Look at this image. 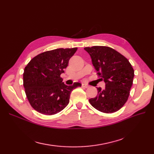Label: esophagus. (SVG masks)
Instances as JSON below:
<instances>
[{
	"mask_svg": "<svg viewBox=\"0 0 154 154\" xmlns=\"http://www.w3.org/2000/svg\"><path fill=\"white\" fill-rule=\"evenodd\" d=\"M82 87L83 88H88L89 86H88L87 84H86V83H82Z\"/></svg>",
	"mask_w": 154,
	"mask_h": 154,
	"instance_id": "obj_1",
	"label": "esophagus"
}]
</instances>
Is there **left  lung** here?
Returning <instances> with one entry per match:
<instances>
[{
	"label": "left lung",
	"instance_id": "8db88e82",
	"mask_svg": "<svg viewBox=\"0 0 154 154\" xmlns=\"http://www.w3.org/2000/svg\"><path fill=\"white\" fill-rule=\"evenodd\" d=\"M90 54L97 74L105 83L104 90L97 88V95L89 100L101 112L112 113L127 102L133 83L134 70L127 58L106 46L85 48Z\"/></svg>",
	"mask_w": 154,
	"mask_h": 154
}]
</instances>
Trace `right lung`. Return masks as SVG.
<instances>
[{
  "label": "right lung",
  "mask_w": 154,
  "mask_h": 154,
  "mask_svg": "<svg viewBox=\"0 0 154 154\" xmlns=\"http://www.w3.org/2000/svg\"><path fill=\"white\" fill-rule=\"evenodd\" d=\"M77 48H60L36 55L23 73V85L31 106L44 115H54L68 105L71 91L80 83L66 85L60 76Z\"/></svg>",
  "instance_id": "1"
}]
</instances>
